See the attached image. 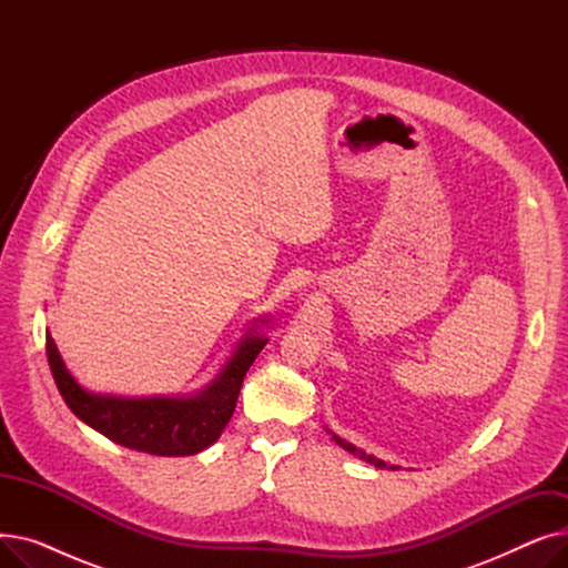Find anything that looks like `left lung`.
Returning <instances> with one entry per match:
<instances>
[{
	"label": "left lung",
	"instance_id": "obj_1",
	"mask_svg": "<svg viewBox=\"0 0 568 568\" xmlns=\"http://www.w3.org/2000/svg\"><path fill=\"white\" fill-rule=\"evenodd\" d=\"M334 437V442L338 444V446H343L345 452H349L352 456H356V458H362V460H366V463H371V465H375V467H379V469H384V467H389V469H398L396 465H386L384 460H379V458H375V456H371V454H366L364 449H356L354 444H349V442H345V439H341L338 435H332Z\"/></svg>",
	"mask_w": 568,
	"mask_h": 568
}]
</instances>
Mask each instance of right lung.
<instances>
[{
  "mask_svg": "<svg viewBox=\"0 0 568 568\" xmlns=\"http://www.w3.org/2000/svg\"><path fill=\"white\" fill-rule=\"evenodd\" d=\"M264 345L266 338L251 329L216 379L197 396L119 398L84 392L67 371L52 336H45L54 384L78 419L114 444L152 456H193L212 446L232 419L244 377Z\"/></svg>",
  "mask_w": 568,
  "mask_h": 568,
  "instance_id": "obj_1",
  "label": "right lung"
}]
</instances>
